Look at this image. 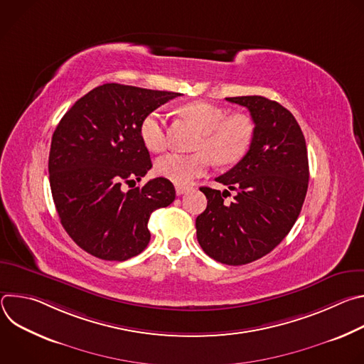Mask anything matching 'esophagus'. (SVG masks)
<instances>
[{"mask_svg": "<svg viewBox=\"0 0 364 364\" xmlns=\"http://www.w3.org/2000/svg\"><path fill=\"white\" fill-rule=\"evenodd\" d=\"M190 188L188 187H186V186H176V193L178 194V196H181V194H184V193H187Z\"/></svg>", "mask_w": 364, "mask_h": 364, "instance_id": "1", "label": "esophagus"}]
</instances>
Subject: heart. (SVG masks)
I'll return each instance as SVG.
<instances>
[{"instance_id": "heart-1", "label": "heart", "mask_w": 364, "mask_h": 364, "mask_svg": "<svg viewBox=\"0 0 364 364\" xmlns=\"http://www.w3.org/2000/svg\"><path fill=\"white\" fill-rule=\"evenodd\" d=\"M181 114L201 132L197 149H204L216 163L223 166L235 164L249 151L253 139V125L249 118L232 115L225 119L226 115L222 108L205 102L190 103L181 109ZM139 135L148 149L155 152L163 151L167 145L163 115L160 112L145 115L139 125ZM206 154L170 152L157 160L155 171L177 186H187L209 170L210 158V154Z\"/></svg>"}]
</instances>
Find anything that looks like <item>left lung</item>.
Instances as JSON below:
<instances>
[{
	"mask_svg": "<svg viewBox=\"0 0 364 364\" xmlns=\"http://www.w3.org/2000/svg\"><path fill=\"white\" fill-rule=\"evenodd\" d=\"M245 107L255 124L245 157L216 181L236 191L200 187L207 198L197 216V240L215 261L245 265L277 247L296 222L308 188V155L294 115L264 96L226 97Z\"/></svg>",
	"mask_w": 364,
	"mask_h": 364,
	"instance_id": "1",
	"label": "left lung"
}]
</instances>
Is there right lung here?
Returning <instances> with one entry per match:
<instances>
[{
    "label": "right lung",
    "mask_w": 364,
    "mask_h": 364,
    "mask_svg": "<svg viewBox=\"0 0 364 364\" xmlns=\"http://www.w3.org/2000/svg\"><path fill=\"white\" fill-rule=\"evenodd\" d=\"M177 96L105 83L59 122L48 155L51 196L65 230L87 253L103 261L136 256L151 239V213L174 201V186L164 177L128 191L122 184L141 181L152 167L141 121Z\"/></svg>",
    "instance_id": "1"
}]
</instances>
